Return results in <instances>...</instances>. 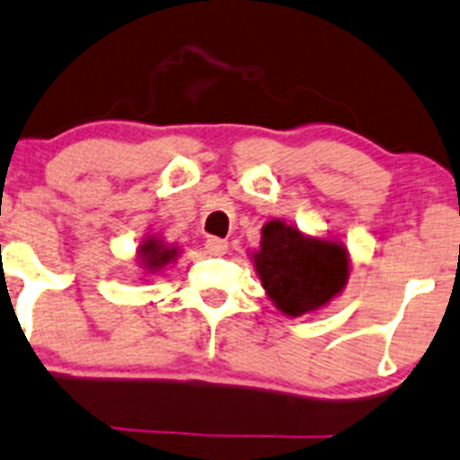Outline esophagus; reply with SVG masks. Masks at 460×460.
Instances as JSON below:
<instances>
[{
	"instance_id": "esophagus-1",
	"label": "esophagus",
	"mask_w": 460,
	"mask_h": 460,
	"mask_svg": "<svg viewBox=\"0 0 460 460\" xmlns=\"http://www.w3.org/2000/svg\"><path fill=\"white\" fill-rule=\"evenodd\" d=\"M204 249H207L211 256H222V253L229 249V243H226V240H222V238H208L207 244H204Z\"/></svg>"
}]
</instances>
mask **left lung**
<instances>
[{
	"instance_id": "obj_1",
	"label": "left lung",
	"mask_w": 460,
	"mask_h": 460,
	"mask_svg": "<svg viewBox=\"0 0 460 460\" xmlns=\"http://www.w3.org/2000/svg\"><path fill=\"white\" fill-rule=\"evenodd\" d=\"M256 271L271 301L289 316L325 305L349 279L346 249L330 240H307L294 226L271 220L262 226Z\"/></svg>"
}]
</instances>
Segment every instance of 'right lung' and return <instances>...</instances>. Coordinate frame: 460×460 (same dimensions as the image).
Returning a JSON list of instances; mask_svg holds the SVG:
<instances>
[{
	"mask_svg": "<svg viewBox=\"0 0 460 460\" xmlns=\"http://www.w3.org/2000/svg\"><path fill=\"white\" fill-rule=\"evenodd\" d=\"M172 256H175V249L162 247V244H157V240H148L146 244H141V261L148 265V270H159Z\"/></svg>",
	"mask_w": 460,
	"mask_h": 460,
	"instance_id": "obj_1",
	"label": "right lung"
}]
</instances>
